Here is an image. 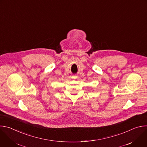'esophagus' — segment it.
I'll list each match as a JSON object with an SVG mask.
<instances>
[{"instance_id":"obj_1","label":"esophagus","mask_w":147,"mask_h":147,"mask_svg":"<svg viewBox=\"0 0 147 147\" xmlns=\"http://www.w3.org/2000/svg\"><path fill=\"white\" fill-rule=\"evenodd\" d=\"M73 78H77V77L76 76H73Z\"/></svg>"}]
</instances>
